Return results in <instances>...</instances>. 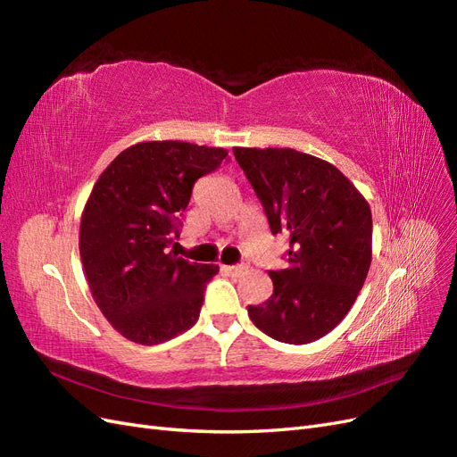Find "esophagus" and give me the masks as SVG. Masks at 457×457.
Listing matches in <instances>:
<instances>
[{
	"instance_id": "34e87169",
	"label": "esophagus",
	"mask_w": 457,
	"mask_h": 457,
	"mask_svg": "<svg viewBox=\"0 0 457 457\" xmlns=\"http://www.w3.org/2000/svg\"><path fill=\"white\" fill-rule=\"evenodd\" d=\"M247 270V265L245 262H238V265H230V267H227V272L230 274V276H240V274H244Z\"/></svg>"
}]
</instances>
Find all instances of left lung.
I'll return each mask as SVG.
<instances>
[{
  "label": "left lung",
  "mask_w": 457,
  "mask_h": 457,
  "mask_svg": "<svg viewBox=\"0 0 457 457\" xmlns=\"http://www.w3.org/2000/svg\"><path fill=\"white\" fill-rule=\"evenodd\" d=\"M272 234L287 232V267L269 270L272 295L247 307L276 341L324 337L353 307L371 262V212L336 165L294 148H232Z\"/></svg>",
  "instance_id": "1"
}]
</instances>
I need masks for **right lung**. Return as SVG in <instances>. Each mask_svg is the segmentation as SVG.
I'll return each mask as SVG.
<instances>
[{"instance_id": "obj_1", "label": "right lung", "mask_w": 457, "mask_h": 457, "mask_svg": "<svg viewBox=\"0 0 457 457\" xmlns=\"http://www.w3.org/2000/svg\"><path fill=\"white\" fill-rule=\"evenodd\" d=\"M223 162V148L150 141L123 150L95 183L79 255L95 303L123 337L160 345L198 322L219 267L179 257L171 244L192 187Z\"/></svg>"}]
</instances>
